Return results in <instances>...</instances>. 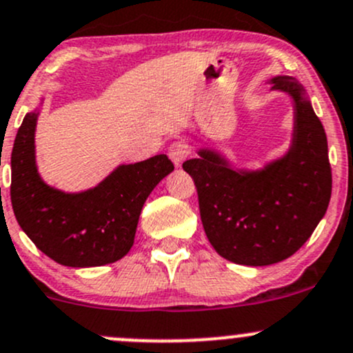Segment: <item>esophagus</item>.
I'll list each match as a JSON object with an SVG mask.
<instances>
[{
	"label": "esophagus",
	"instance_id": "1",
	"mask_svg": "<svg viewBox=\"0 0 353 353\" xmlns=\"http://www.w3.org/2000/svg\"><path fill=\"white\" fill-rule=\"evenodd\" d=\"M188 154H189V148L186 143L181 142V140H177V142H174L172 145L169 147V157L176 167L183 165V162L186 161Z\"/></svg>",
	"mask_w": 353,
	"mask_h": 353
}]
</instances>
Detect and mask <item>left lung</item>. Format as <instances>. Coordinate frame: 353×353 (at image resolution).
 I'll return each instance as SVG.
<instances>
[{
	"label": "left lung",
	"instance_id": "left-lung-1",
	"mask_svg": "<svg viewBox=\"0 0 353 353\" xmlns=\"http://www.w3.org/2000/svg\"><path fill=\"white\" fill-rule=\"evenodd\" d=\"M270 91L292 101L291 143L262 167H236L216 147L196 148L183 164L194 179L205 233L214 250L242 265L291 257L325 216L332 196L328 143L310 98L294 77L276 76Z\"/></svg>",
	"mask_w": 353,
	"mask_h": 353
}]
</instances>
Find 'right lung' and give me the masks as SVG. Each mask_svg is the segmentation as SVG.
<instances>
[{
	"mask_svg": "<svg viewBox=\"0 0 353 353\" xmlns=\"http://www.w3.org/2000/svg\"><path fill=\"white\" fill-rule=\"evenodd\" d=\"M28 111L11 152V205L18 225L47 257L68 267L113 264L135 240L143 203L174 170L165 154L120 164L84 191L68 192L43 181L37 165L40 106Z\"/></svg>",
	"mask_w": 353,
	"mask_h": 353,
	"instance_id": "right-lung-1",
	"label": "right lung"
}]
</instances>
